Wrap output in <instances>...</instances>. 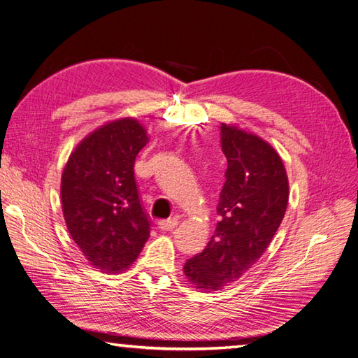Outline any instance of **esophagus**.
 I'll use <instances>...</instances> for the list:
<instances>
[{
    "label": "esophagus",
    "mask_w": 358,
    "mask_h": 358,
    "mask_svg": "<svg viewBox=\"0 0 358 358\" xmlns=\"http://www.w3.org/2000/svg\"><path fill=\"white\" fill-rule=\"evenodd\" d=\"M177 226H178V220H176V218L159 222V229H162V230H172V229H176Z\"/></svg>",
    "instance_id": "1"
}]
</instances>
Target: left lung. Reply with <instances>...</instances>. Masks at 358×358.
I'll return each mask as SVG.
<instances>
[{"instance_id": "left-lung-1", "label": "left lung", "mask_w": 358, "mask_h": 358, "mask_svg": "<svg viewBox=\"0 0 358 358\" xmlns=\"http://www.w3.org/2000/svg\"><path fill=\"white\" fill-rule=\"evenodd\" d=\"M227 159L220 221L204 250L185 264V276L199 292H217L238 280L267 250L288 206L284 162L268 141L238 124H221Z\"/></svg>"}]
</instances>
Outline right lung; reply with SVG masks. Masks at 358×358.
I'll return each mask as SVG.
<instances>
[{"label":"right lung","mask_w":358,"mask_h":358,"mask_svg":"<svg viewBox=\"0 0 358 358\" xmlns=\"http://www.w3.org/2000/svg\"><path fill=\"white\" fill-rule=\"evenodd\" d=\"M149 141L137 119L108 122L82 138L61 177L64 220L90 265L103 273L131 267L149 238L134 178L136 157Z\"/></svg>","instance_id":"add662e5"}]
</instances>
